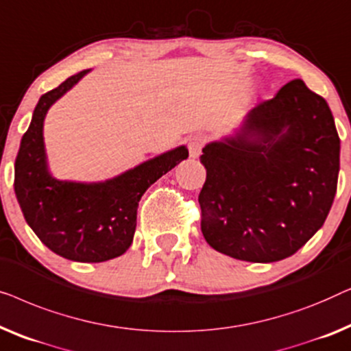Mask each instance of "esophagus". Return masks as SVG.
<instances>
[{
  "instance_id": "1",
  "label": "esophagus",
  "mask_w": 351,
  "mask_h": 351,
  "mask_svg": "<svg viewBox=\"0 0 351 351\" xmlns=\"http://www.w3.org/2000/svg\"><path fill=\"white\" fill-rule=\"evenodd\" d=\"M206 141V138L204 135H194L189 140V156L192 157V159H197V157L200 156L202 152V147H204Z\"/></svg>"
}]
</instances>
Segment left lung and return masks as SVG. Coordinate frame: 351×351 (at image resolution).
I'll use <instances>...</instances> for the list:
<instances>
[{"label":"left lung","mask_w":351,"mask_h":351,"mask_svg":"<svg viewBox=\"0 0 351 351\" xmlns=\"http://www.w3.org/2000/svg\"><path fill=\"white\" fill-rule=\"evenodd\" d=\"M202 234L248 263L293 256L322 229L337 191L340 140L323 97L294 79L206 145Z\"/></svg>","instance_id":"1"}]
</instances>
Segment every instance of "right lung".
I'll return each mask as SVG.
<instances>
[{"instance_id": "right-lung-1", "label": "right lung", "mask_w": 351, "mask_h": 351, "mask_svg": "<svg viewBox=\"0 0 351 351\" xmlns=\"http://www.w3.org/2000/svg\"><path fill=\"white\" fill-rule=\"evenodd\" d=\"M88 71L68 77L39 98L21 141L14 191L27 224L49 250L76 263H103L130 248L138 202L147 187L187 159L189 152L186 146H178L105 181L53 178L44 146V119L49 108Z\"/></svg>"}]
</instances>
